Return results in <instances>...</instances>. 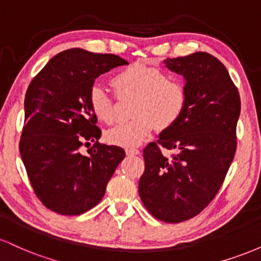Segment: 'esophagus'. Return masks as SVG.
<instances>
[{
  "label": "esophagus",
  "instance_id": "esophagus-1",
  "mask_svg": "<svg viewBox=\"0 0 261 261\" xmlns=\"http://www.w3.org/2000/svg\"><path fill=\"white\" fill-rule=\"evenodd\" d=\"M127 155H137L140 154V151L137 148H126Z\"/></svg>",
  "mask_w": 261,
  "mask_h": 261
}]
</instances>
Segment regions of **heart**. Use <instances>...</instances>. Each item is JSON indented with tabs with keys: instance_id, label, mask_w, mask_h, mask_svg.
Returning a JSON list of instances; mask_svg holds the SVG:
<instances>
[{
	"instance_id": "1",
	"label": "heart",
	"mask_w": 261,
	"mask_h": 261,
	"mask_svg": "<svg viewBox=\"0 0 261 261\" xmlns=\"http://www.w3.org/2000/svg\"><path fill=\"white\" fill-rule=\"evenodd\" d=\"M112 85L118 94L135 95L130 121L120 122L107 131V141L121 147H136L151 136L155 126L172 127L187 109V89L179 80L167 77L161 70L143 65H130L114 74ZM89 108L100 121L114 120L112 98L99 86L88 94Z\"/></svg>"
}]
</instances>
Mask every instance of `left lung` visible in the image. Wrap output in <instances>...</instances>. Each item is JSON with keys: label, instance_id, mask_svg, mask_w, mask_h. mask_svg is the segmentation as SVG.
<instances>
[{"label": "left lung", "instance_id": "8db88e82", "mask_svg": "<svg viewBox=\"0 0 261 261\" xmlns=\"http://www.w3.org/2000/svg\"><path fill=\"white\" fill-rule=\"evenodd\" d=\"M163 62L184 79L187 109L143 149L139 194L152 216L179 223L200 214L222 185L236 153L241 99L227 68L207 53ZM161 147L176 154L168 158Z\"/></svg>", "mask_w": 261, "mask_h": 261}]
</instances>
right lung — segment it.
Instances as JSON below:
<instances>
[{"instance_id": "1", "label": "right lung", "mask_w": 261, "mask_h": 261, "mask_svg": "<svg viewBox=\"0 0 261 261\" xmlns=\"http://www.w3.org/2000/svg\"><path fill=\"white\" fill-rule=\"evenodd\" d=\"M121 65L127 61L113 54L65 50L28 87L20 155L39 200L60 215L94 207L125 158L121 147L98 142L101 131L88 103L95 79ZM82 139L96 141L88 155L79 152Z\"/></svg>"}]
</instances>
